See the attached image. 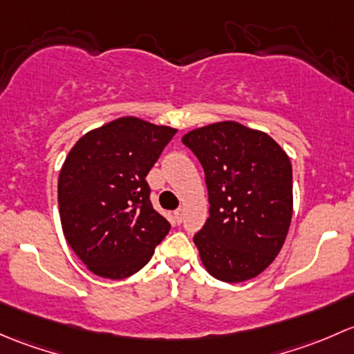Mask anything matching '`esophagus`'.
<instances>
[{
	"mask_svg": "<svg viewBox=\"0 0 354 354\" xmlns=\"http://www.w3.org/2000/svg\"><path fill=\"white\" fill-rule=\"evenodd\" d=\"M174 220H176V223H182V220H184V211L182 209L174 211Z\"/></svg>",
	"mask_w": 354,
	"mask_h": 354,
	"instance_id": "1",
	"label": "esophagus"
}]
</instances>
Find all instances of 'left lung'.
Returning a JSON list of instances; mask_svg holds the SVG:
<instances>
[{"mask_svg":"<svg viewBox=\"0 0 354 354\" xmlns=\"http://www.w3.org/2000/svg\"><path fill=\"white\" fill-rule=\"evenodd\" d=\"M201 163L209 218L194 235L207 272L240 283L281 250L293 213L291 163L266 133L225 121L182 138Z\"/></svg>","mask_w":354,"mask_h":354,"instance_id":"8db88e82","label":"left lung"}]
</instances>
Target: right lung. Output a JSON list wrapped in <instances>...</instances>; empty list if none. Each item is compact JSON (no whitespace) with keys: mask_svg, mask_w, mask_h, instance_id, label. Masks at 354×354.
Wrapping results in <instances>:
<instances>
[{"mask_svg":"<svg viewBox=\"0 0 354 354\" xmlns=\"http://www.w3.org/2000/svg\"><path fill=\"white\" fill-rule=\"evenodd\" d=\"M177 129L121 118L71 148L57 182L61 225L75 254L102 278L140 271L170 223L153 209L148 172Z\"/></svg>","mask_w":354,"mask_h":354,"instance_id":"add662e5","label":"right lung"}]
</instances>
